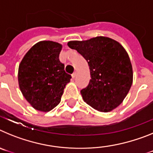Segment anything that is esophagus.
<instances>
[{"mask_svg": "<svg viewBox=\"0 0 153 153\" xmlns=\"http://www.w3.org/2000/svg\"><path fill=\"white\" fill-rule=\"evenodd\" d=\"M76 72H74V74H72V77H73V78H74H74H75V77H76Z\"/></svg>", "mask_w": 153, "mask_h": 153, "instance_id": "1", "label": "esophagus"}]
</instances>
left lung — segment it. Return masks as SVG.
Instances as JSON below:
<instances>
[{
  "mask_svg": "<svg viewBox=\"0 0 153 153\" xmlns=\"http://www.w3.org/2000/svg\"><path fill=\"white\" fill-rule=\"evenodd\" d=\"M67 45L88 63L91 79L80 91L84 102L103 113L120 106L130 90L133 77L130 59L124 47L106 36L73 40Z\"/></svg>",
  "mask_w": 153,
  "mask_h": 153,
  "instance_id": "left-lung-1",
  "label": "left lung"
}]
</instances>
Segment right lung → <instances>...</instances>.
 <instances>
[{
  "label": "right lung",
  "mask_w": 153,
  "mask_h": 153,
  "mask_svg": "<svg viewBox=\"0 0 153 153\" xmlns=\"http://www.w3.org/2000/svg\"><path fill=\"white\" fill-rule=\"evenodd\" d=\"M61 50L59 43L40 41L27 51L19 65L20 90L36 110L49 112L56 107L71 79L59 60Z\"/></svg>",
  "instance_id": "obj_1"
}]
</instances>
